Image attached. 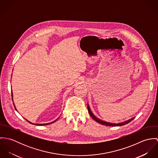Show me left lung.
<instances>
[{
  "label": "left lung",
  "instance_id": "8db88e82",
  "mask_svg": "<svg viewBox=\"0 0 158 158\" xmlns=\"http://www.w3.org/2000/svg\"><path fill=\"white\" fill-rule=\"evenodd\" d=\"M88 112L89 113L91 117L95 120L97 122L99 123L100 124H102L103 125H106V126H110V127H120V126H122V125H125L127 123H128L129 122H130L131 120H133L135 117H133L128 120H126L125 122H121V123H110V122H105V121H103L100 118H98V117H97L93 113H92L91 110H90V107H89V104H88Z\"/></svg>",
  "mask_w": 158,
  "mask_h": 158
}]
</instances>
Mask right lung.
I'll list each match as a JSON object with an SVG mask.
<instances>
[{
  "label": "right lung",
  "instance_id": "obj_1",
  "mask_svg": "<svg viewBox=\"0 0 158 158\" xmlns=\"http://www.w3.org/2000/svg\"><path fill=\"white\" fill-rule=\"evenodd\" d=\"M11 96H12V100L13 101V92L11 91ZM13 105H14V106H15V109H16V110L17 111V110H16V107H15V103H13ZM58 119V118L56 119V120H54V121H53V122H50V123H32V122H30V121H28V120H27V119H25L28 122H29L30 123H31V124H33V125H38V126H42V125H49V124H50V123H54L55 122H56L57 120Z\"/></svg>",
  "mask_w": 158,
  "mask_h": 158
}]
</instances>
